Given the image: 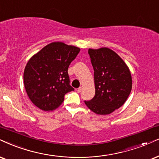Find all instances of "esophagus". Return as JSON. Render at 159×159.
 Listing matches in <instances>:
<instances>
[{"label": "esophagus", "mask_w": 159, "mask_h": 159, "mask_svg": "<svg viewBox=\"0 0 159 159\" xmlns=\"http://www.w3.org/2000/svg\"><path fill=\"white\" fill-rule=\"evenodd\" d=\"M83 86H80V87L79 88H78V89H77V91H78V92H81V91H82V90H83Z\"/></svg>", "instance_id": "1"}]
</instances>
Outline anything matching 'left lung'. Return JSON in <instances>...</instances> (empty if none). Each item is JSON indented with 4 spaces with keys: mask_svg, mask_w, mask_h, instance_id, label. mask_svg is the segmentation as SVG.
<instances>
[{
    "mask_svg": "<svg viewBox=\"0 0 159 159\" xmlns=\"http://www.w3.org/2000/svg\"><path fill=\"white\" fill-rule=\"evenodd\" d=\"M94 69L95 95L84 103L94 113L107 115L121 107L132 89L129 67L117 53L103 47L89 49Z\"/></svg>",
    "mask_w": 159,
    "mask_h": 159,
    "instance_id": "1",
    "label": "left lung"
}]
</instances>
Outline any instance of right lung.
<instances>
[{"label":"right lung","mask_w":159,"mask_h":159,"mask_svg":"<svg viewBox=\"0 0 159 159\" xmlns=\"http://www.w3.org/2000/svg\"><path fill=\"white\" fill-rule=\"evenodd\" d=\"M80 50L61 42H53L30 58L24 70V86L37 107L53 111L61 105L66 93L73 91L67 70Z\"/></svg>","instance_id":"1"}]
</instances>
